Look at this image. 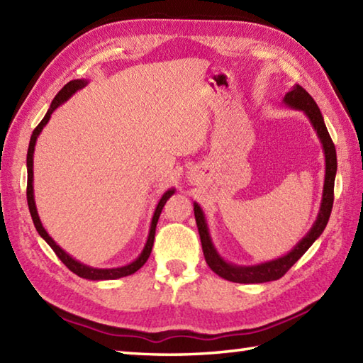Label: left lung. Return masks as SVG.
<instances>
[{"mask_svg":"<svg viewBox=\"0 0 363 363\" xmlns=\"http://www.w3.org/2000/svg\"><path fill=\"white\" fill-rule=\"evenodd\" d=\"M282 101L285 106L291 107V109L303 111L306 113V117L309 118L311 125L313 126L315 133H317L320 142L323 145V152H325V162H326V174H325V186H323L320 212L309 233L301 238L295 248L285 254V256L277 257L274 260H268V262H264V264H257V265H235V264H230V262H226L220 256L218 251L215 250L211 234H209V228H207V223H206L204 212L198 203H194L195 220H196L199 238H201L203 252H204V259L207 262V265L211 267L213 273H217L220 277H223V279L230 281V282L262 284V282L279 279V277H282L293 265L296 264L298 259L303 256V254L311 248L312 243L323 234V230H325L329 221L330 211H333L334 182H335V173H337V152H335V146L333 143V138H330L328 133L325 120H323L320 107L313 101V98L307 94L303 87L298 86V84H295L293 89L285 94Z\"/></svg>","mask_w":363,"mask_h":363,"instance_id":"left-lung-1","label":"left lung"}]
</instances>
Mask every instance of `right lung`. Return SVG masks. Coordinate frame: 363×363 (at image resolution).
<instances>
[{
    "label": "right lung",
    "instance_id": "1",
    "mask_svg": "<svg viewBox=\"0 0 363 363\" xmlns=\"http://www.w3.org/2000/svg\"><path fill=\"white\" fill-rule=\"evenodd\" d=\"M87 84H89V79H73V81H70L68 84H65V86L62 87V90H60L59 94L54 96L48 112L45 113L43 120L38 123V126L34 129L33 135H30L29 148H28V156H26V167H28L26 198H28V206H29L30 217H33V221H34V226L37 229V233L40 234V237L43 238V240L51 246L52 251L56 252V256L64 262V265L68 269H70V272H73L74 274H78L79 277H84V279L109 281V279H118V277H125V276H129V274L135 273L137 269H140L145 265V262L148 260L150 254H151V250H152V245H154V235H156V226H157V220L160 217V212H162V209H164L167 199L174 194V189H168L165 194L162 195L160 201L157 203L156 211H154V215H152L150 234H148V238H146V243L143 246V251L138 254V257L134 262H130V264H128L125 267H117V268H94V267H89L86 264H81L79 260L73 259L70 254H67L56 242L52 240V238L50 237V234L46 233L43 225H42L40 217H38V213H37L35 201H34V186H33V182H34V169H33L34 168V146H35V142H37V137L40 135L42 129L46 126V123L50 121L51 113L56 111L60 104H64L68 98H72L76 94V91L86 87Z\"/></svg>",
    "mask_w": 363,
    "mask_h": 363
}]
</instances>
